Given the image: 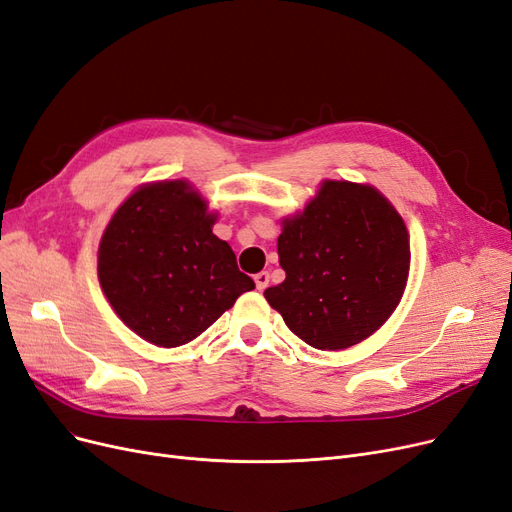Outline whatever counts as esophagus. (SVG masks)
Wrapping results in <instances>:
<instances>
[{"mask_svg":"<svg viewBox=\"0 0 512 512\" xmlns=\"http://www.w3.org/2000/svg\"><path fill=\"white\" fill-rule=\"evenodd\" d=\"M254 281H256V288L258 290H264L269 286V273L267 271H260L254 275Z\"/></svg>","mask_w":512,"mask_h":512,"instance_id":"1","label":"esophagus"}]
</instances>
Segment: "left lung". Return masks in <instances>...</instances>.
Wrapping results in <instances>:
<instances>
[{"instance_id": "obj_1", "label": "left lung", "mask_w": 512, "mask_h": 512, "mask_svg": "<svg viewBox=\"0 0 512 512\" xmlns=\"http://www.w3.org/2000/svg\"><path fill=\"white\" fill-rule=\"evenodd\" d=\"M286 279L264 298L315 349H345L392 315L409 277V233L373 186L324 182L277 239Z\"/></svg>"}]
</instances>
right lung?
<instances>
[{
    "label": "right lung",
    "mask_w": 512,
    "mask_h": 512,
    "mask_svg": "<svg viewBox=\"0 0 512 512\" xmlns=\"http://www.w3.org/2000/svg\"><path fill=\"white\" fill-rule=\"evenodd\" d=\"M216 216L182 180L135 190L99 245V284L139 337L158 347L195 341L256 288L235 252L211 233Z\"/></svg>",
    "instance_id": "right-lung-1"
}]
</instances>
